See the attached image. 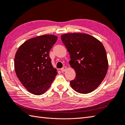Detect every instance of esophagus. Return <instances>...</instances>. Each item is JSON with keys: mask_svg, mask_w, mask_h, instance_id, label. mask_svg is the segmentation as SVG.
Returning <instances> with one entry per match:
<instances>
[{"mask_svg": "<svg viewBox=\"0 0 125 125\" xmlns=\"http://www.w3.org/2000/svg\"><path fill=\"white\" fill-rule=\"evenodd\" d=\"M67 67H63L62 68V69H61V72H65V71L66 70V69H67Z\"/></svg>", "mask_w": 125, "mask_h": 125, "instance_id": "obj_1", "label": "esophagus"}]
</instances>
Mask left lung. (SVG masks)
<instances>
[{
    "mask_svg": "<svg viewBox=\"0 0 125 125\" xmlns=\"http://www.w3.org/2000/svg\"><path fill=\"white\" fill-rule=\"evenodd\" d=\"M70 57L76 77L70 81L75 91L87 94L96 89L104 79L108 63L103 44L88 34L70 33L61 36Z\"/></svg>",
    "mask_w": 125,
    "mask_h": 125,
    "instance_id": "1",
    "label": "left lung"
}]
</instances>
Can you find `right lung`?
<instances>
[{"label": "right lung", "instance_id": "right-lung-1", "mask_svg": "<svg viewBox=\"0 0 125 125\" xmlns=\"http://www.w3.org/2000/svg\"><path fill=\"white\" fill-rule=\"evenodd\" d=\"M57 40L53 35L40 36L21 45L14 57V69L24 87L40 95L50 87L57 72L51 64L49 52Z\"/></svg>", "mask_w": 125, "mask_h": 125}]
</instances>
